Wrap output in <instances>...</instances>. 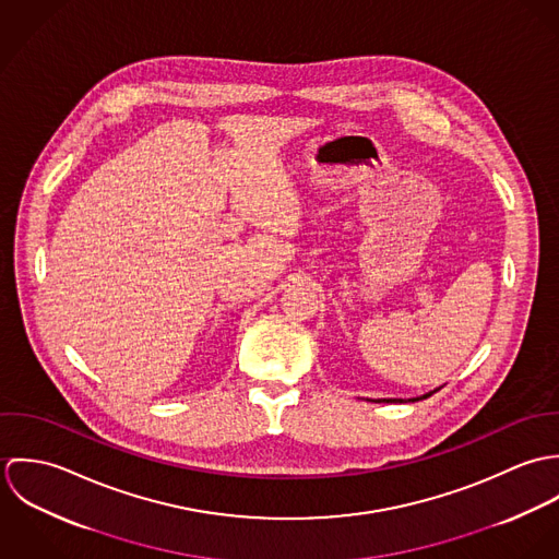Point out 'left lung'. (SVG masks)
I'll return each mask as SVG.
<instances>
[{"label": "left lung", "instance_id": "8db88e82", "mask_svg": "<svg viewBox=\"0 0 559 559\" xmlns=\"http://www.w3.org/2000/svg\"><path fill=\"white\" fill-rule=\"evenodd\" d=\"M428 396H432V392H430V394H426V396H424V399H428ZM415 400V399H413ZM413 400H411V402H413ZM388 402H396V400H388ZM399 402H402V400H399Z\"/></svg>", "mask_w": 559, "mask_h": 559}]
</instances>
